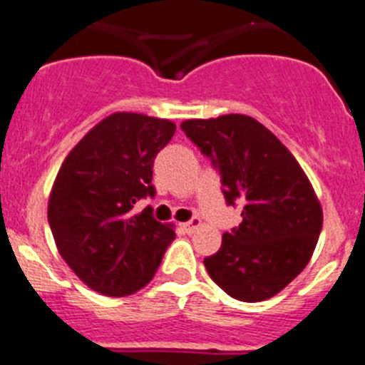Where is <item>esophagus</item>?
Instances as JSON below:
<instances>
[{"mask_svg":"<svg viewBox=\"0 0 365 365\" xmlns=\"http://www.w3.org/2000/svg\"><path fill=\"white\" fill-rule=\"evenodd\" d=\"M200 225H202V220L198 218V216H195V218H190L189 222H185V223H182V227H183V231L185 232H195L196 229L200 227Z\"/></svg>","mask_w":365,"mask_h":365,"instance_id":"34e87169","label":"esophagus"}]
</instances>
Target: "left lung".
I'll return each instance as SVG.
<instances>
[{"mask_svg": "<svg viewBox=\"0 0 365 365\" xmlns=\"http://www.w3.org/2000/svg\"><path fill=\"white\" fill-rule=\"evenodd\" d=\"M182 130L218 170L227 205L242 223L222 236L205 264L229 297L262 302L309 264L322 231V207L287 147L245 114L187 120Z\"/></svg>", "mask_w": 365, "mask_h": 365, "instance_id": "1", "label": "left lung"}]
</instances>
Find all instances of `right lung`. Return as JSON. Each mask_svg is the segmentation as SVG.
Returning a JSON list of instances; mask_svg holds the SVG:
<instances>
[{
    "instance_id": "right-lung-1",
    "label": "right lung",
    "mask_w": 365,
    "mask_h": 365,
    "mask_svg": "<svg viewBox=\"0 0 365 365\" xmlns=\"http://www.w3.org/2000/svg\"><path fill=\"white\" fill-rule=\"evenodd\" d=\"M176 125L136 113L110 114L68 153L48 200L58 251L83 284L105 297L136 293L153 280L170 242V225L134 203L154 198L153 163Z\"/></svg>"
}]
</instances>
